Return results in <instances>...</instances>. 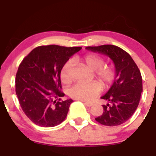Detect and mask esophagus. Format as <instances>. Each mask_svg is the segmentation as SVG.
<instances>
[{"label": "esophagus", "mask_w": 156, "mask_h": 156, "mask_svg": "<svg viewBox=\"0 0 156 156\" xmlns=\"http://www.w3.org/2000/svg\"><path fill=\"white\" fill-rule=\"evenodd\" d=\"M84 105H87V106L88 107H91L92 105H93V103H89V102H83Z\"/></svg>", "instance_id": "34e87169"}]
</instances>
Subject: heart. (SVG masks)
<instances>
[{
    "mask_svg": "<svg viewBox=\"0 0 156 156\" xmlns=\"http://www.w3.org/2000/svg\"><path fill=\"white\" fill-rule=\"evenodd\" d=\"M82 61L89 69L95 71V76L103 87H107L112 83L115 77V71L111 66H104L105 60L103 57L91 53L83 56ZM73 65L72 61H68L61 69V80L64 83H69L72 80ZM101 90L102 85L96 80L89 83L81 82L71 87L69 90V94L71 98L80 101H92Z\"/></svg>",
    "mask_w": 156,
    "mask_h": 156,
    "instance_id": "obj_1",
    "label": "heart"
}]
</instances>
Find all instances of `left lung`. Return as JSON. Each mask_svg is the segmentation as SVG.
<instances>
[{"label":"left lung","mask_w":156,"mask_h":156,"mask_svg":"<svg viewBox=\"0 0 156 156\" xmlns=\"http://www.w3.org/2000/svg\"><path fill=\"white\" fill-rule=\"evenodd\" d=\"M86 49L108 55L115 67L114 81L102 99L103 113L95 120L107 126H117L128 121L136 110L142 92V78L131 56L122 48L112 44L87 47Z\"/></svg>","instance_id":"1"}]
</instances>
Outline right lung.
<instances>
[{"label": "right lung", "instance_id": "obj_1", "mask_svg": "<svg viewBox=\"0 0 156 156\" xmlns=\"http://www.w3.org/2000/svg\"><path fill=\"white\" fill-rule=\"evenodd\" d=\"M80 47L45 45L34 48L23 58L15 78V91L23 112L41 127H54L67 115L72 99L64 101L60 72Z\"/></svg>", "mask_w": 156, "mask_h": 156}]
</instances>
